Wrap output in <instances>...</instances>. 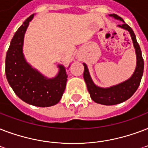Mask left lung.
<instances>
[{"instance_id":"left-lung-1","label":"left lung","mask_w":148,"mask_h":148,"mask_svg":"<svg viewBox=\"0 0 148 148\" xmlns=\"http://www.w3.org/2000/svg\"><path fill=\"white\" fill-rule=\"evenodd\" d=\"M109 16L123 21V24L121 25H118V27H122L123 29L128 31L130 33L137 56V66L134 73L130 79L113 86L102 88L95 85L90 75L88 67L86 64L83 63L84 66L83 78L86 83L87 90L90 92L91 99L97 103L106 105V106L121 103L132 97L139 86L144 73V59L142 57L141 50L137 43L136 35L134 31L117 14H109Z\"/></svg>"}]
</instances>
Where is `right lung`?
<instances>
[{"mask_svg": "<svg viewBox=\"0 0 148 148\" xmlns=\"http://www.w3.org/2000/svg\"><path fill=\"white\" fill-rule=\"evenodd\" d=\"M34 14L27 18L16 32L7 51L5 73L9 85L23 101L40 107L56 105L60 101L68 75L66 68L58 65L56 77L49 79L27 63L23 54L25 32Z\"/></svg>", "mask_w": 148, "mask_h": 148, "instance_id": "add662e5", "label": "right lung"}]
</instances>
